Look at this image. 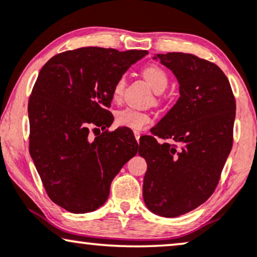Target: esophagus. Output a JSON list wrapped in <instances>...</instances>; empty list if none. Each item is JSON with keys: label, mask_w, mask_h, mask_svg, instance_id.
Instances as JSON below:
<instances>
[{"label": "esophagus", "mask_w": 257, "mask_h": 257, "mask_svg": "<svg viewBox=\"0 0 257 257\" xmlns=\"http://www.w3.org/2000/svg\"><path fill=\"white\" fill-rule=\"evenodd\" d=\"M134 135H135V139H136V141H140V136H141V134H140V133L139 132H135L134 133Z\"/></svg>", "instance_id": "34e87169"}]
</instances>
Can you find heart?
I'll return each mask as SVG.
<instances>
[{
	"label": "heart",
	"mask_w": 257,
	"mask_h": 257,
	"mask_svg": "<svg viewBox=\"0 0 257 257\" xmlns=\"http://www.w3.org/2000/svg\"><path fill=\"white\" fill-rule=\"evenodd\" d=\"M143 76L147 80V82L150 84V87L154 89V91L157 94L162 93L164 89L168 85V75L164 71L162 68L157 66H148L143 69ZM125 84V77L121 76L116 81L114 85V94L115 100H118L121 97L123 93V89H124ZM153 121L152 116L148 112L138 110L134 108H125L119 110L116 114V123L118 125L124 126V128H129L132 131L135 132H141L146 128L147 125L150 124Z\"/></svg>",
	"instance_id": "heart-1"
}]
</instances>
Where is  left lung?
Returning <instances> with one entry per match:
<instances>
[{"label": "left lung", "instance_id": "8db88e82", "mask_svg": "<svg viewBox=\"0 0 257 257\" xmlns=\"http://www.w3.org/2000/svg\"><path fill=\"white\" fill-rule=\"evenodd\" d=\"M157 59L176 76L180 97L152 129L154 136L140 139L139 154L148 167L143 198L154 214L177 217L214 193L232 147L236 103L216 64L184 53Z\"/></svg>", "mask_w": 257, "mask_h": 257}]
</instances>
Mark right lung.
I'll return each mask as SVG.
<instances>
[{
  "label": "right lung",
  "instance_id": "obj_1",
  "mask_svg": "<svg viewBox=\"0 0 257 257\" xmlns=\"http://www.w3.org/2000/svg\"><path fill=\"white\" fill-rule=\"evenodd\" d=\"M147 50L78 48L55 55L41 69L28 103L29 153L48 196L74 214L103 206L111 181L138 153L133 132L109 126L116 81ZM97 129V128H95Z\"/></svg>",
  "mask_w": 257,
  "mask_h": 257
}]
</instances>
